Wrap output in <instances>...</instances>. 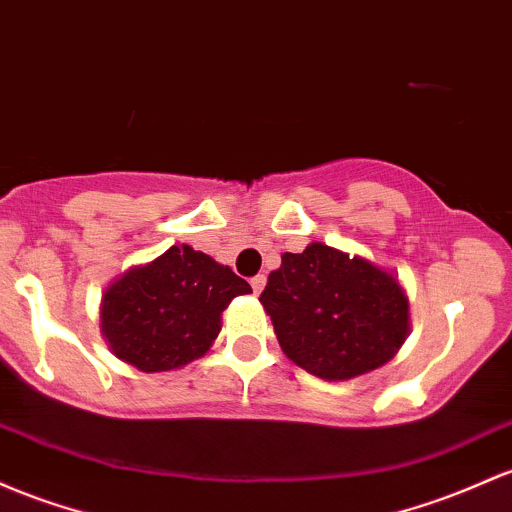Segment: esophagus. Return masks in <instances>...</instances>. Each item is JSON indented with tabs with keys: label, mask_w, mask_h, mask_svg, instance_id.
I'll return each instance as SVG.
<instances>
[{
	"label": "esophagus",
	"mask_w": 512,
	"mask_h": 512,
	"mask_svg": "<svg viewBox=\"0 0 512 512\" xmlns=\"http://www.w3.org/2000/svg\"><path fill=\"white\" fill-rule=\"evenodd\" d=\"M265 282H267V277H265V274H257V277H252V279H250V284H252V291H255V294H260V291L265 289Z\"/></svg>",
	"instance_id": "esophagus-1"
}]
</instances>
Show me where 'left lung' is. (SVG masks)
I'll use <instances>...</instances> for the list:
<instances>
[{
	"instance_id": "8db88e82",
	"label": "left lung",
	"mask_w": 512,
	"mask_h": 512,
	"mask_svg": "<svg viewBox=\"0 0 512 512\" xmlns=\"http://www.w3.org/2000/svg\"><path fill=\"white\" fill-rule=\"evenodd\" d=\"M260 301L284 355L328 381L379 369L411 328L408 296L391 272L323 243L284 252Z\"/></svg>"
}]
</instances>
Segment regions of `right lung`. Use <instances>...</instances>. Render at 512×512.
I'll return each instance as SVG.
<instances>
[{
	"label": "right lung",
	"instance_id": "add662e5",
	"mask_svg": "<svg viewBox=\"0 0 512 512\" xmlns=\"http://www.w3.org/2000/svg\"><path fill=\"white\" fill-rule=\"evenodd\" d=\"M243 294L252 289L233 269L189 245H172L104 291L101 335L140 372H170L209 352L221 313Z\"/></svg>",
	"mask_w": 512,
	"mask_h": 512
}]
</instances>
